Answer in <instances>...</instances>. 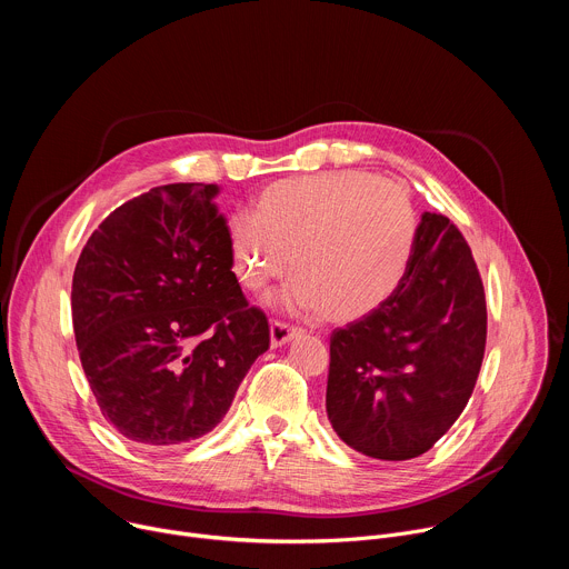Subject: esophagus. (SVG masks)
Returning a JSON list of instances; mask_svg holds the SVG:
<instances>
[{
  "mask_svg": "<svg viewBox=\"0 0 569 569\" xmlns=\"http://www.w3.org/2000/svg\"><path fill=\"white\" fill-rule=\"evenodd\" d=\"M297 336H299V329H297V327H290V323H286V321L274 319V321L270 323V342H272V347H281V345L290 342V340L297 338Z\"/></svg>",
  "mask_w": 569,
  "mask_h": 569,
  "instance_id": "34e87169",
  "label": "esophagus"
}]
</instances>
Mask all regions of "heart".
I'll list each match as a JSON object with an SVG mask.
<instances>
[{"instance_id":"heart-1","label":"heart","mask_w":569,"mask_h":569,"mask_svg":"<svg viewBox=\"0 0 569 569\" xmlns=\"http://www.w3.org/2000/svg\"><path fill=\"white\" fill-rule=\"evenodd\" d=\"M419 218L410 191L351 173L268 187L254 218L229 222L233 272L252 292L292 268L281 303L310 317L358 321L385 306L410 270Z\"/></svg>"}]
</instances>
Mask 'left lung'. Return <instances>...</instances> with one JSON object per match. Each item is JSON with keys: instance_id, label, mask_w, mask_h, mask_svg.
Returning a JSON list of instances; mask_svg holds the SVG:
<instances>
[{"instance_id": "1", "label": "left lung", "mask_w": 569, "mask_h": 569, "mask_svg": "<svg viewBox=\"0 0 569 569\" xmlns=\"http://www.w3.org/2000/svg\"><path fill=\"white\" fill-rule=\"evenodd\" d=\"M483 349L486 297L472 252L446 216L426 211L393 297L331 336L333 430L382 461L428 452L463 412Z\"/></svg>"}]
</instances>
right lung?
<instances>
[{
  "mask_svg": "<svg viewBox=\"0 0 569 569\" xmlns=\"http://www.w3.org/2000/svg\"><path fill=\"white\" fill-rule=\"evenodd\" d=\"M216 184L154 187L90 236L71 281V321L106 421L143 446L211 432L254 360L268 317L231 272Z\"/></svg>",
  "mask_w": 569,
  "mask_h": 569,
  "instance_id": "obj_1",
  "label": "right lung"
}]
</instances>
